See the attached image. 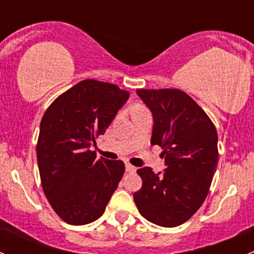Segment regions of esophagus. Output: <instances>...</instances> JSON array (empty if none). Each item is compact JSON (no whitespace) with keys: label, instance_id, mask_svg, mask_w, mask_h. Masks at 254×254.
I'll return each mask as SVG.
<instances>
[{"label":"esophagus","instance_id":"34e87169","mask_svg":"<svg viewBox=\"0 0 254 254\" xmlns=\"http://www.w3.org/2000/svg\"><path fill=\"white\" fill-rule=\"evenodd\" d=\"M125 168H127V172H129V173H134L135 171H136V167L131 166L130 163H127V165H125Z\"/></svg>","mask_w":254,"mask_h":254}]
</instances>
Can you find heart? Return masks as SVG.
<instances>
[{
	"mask_svg": "<svg viewBox=\"0 0 254 254\" xmlns=\"http://www.w3.org/2000/svg\"><path fill=\"white\" fill-rule=\"evenodd\" d=\"M143 109H145V108H143V107H141V106H136V107H135V108H134V113H135V112L143 111Z\"/></svg>",
	"mask_w": 254,
	"mask_h": 254,
	"instance_id": "1",
	"label": "heart"
}]
</instances>
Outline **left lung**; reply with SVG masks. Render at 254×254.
<instances>
[{
	"label": "left lung",
	"instance_id": "left-lung-1",
	"mask_svg": "<svg viewBox=\"0 0 254 254\" xmlns=\"http://www.w3.org/2000/svg\"><path fill=\"white\" fill-rule=\"evenodd\" d=\"M153 115L151 145L162 147L166 170H137L134 193L140 214L152 224L176 227L190 219L209 193L219 158L217 132L206 113L176 88L136 89Z\"/></svg>",
	"mask_w": 254,
	"mask_h": 254
}]
</instances>
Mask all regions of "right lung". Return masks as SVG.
<instances>
[{"label": "right lung", "mask_w": 254, "mask_h": 254, "mask_svg": "<svg viewBox=\"0 0 254 254\" xmlns=\"http://www.w3.org/2000/svg\"><path fill=\"white\" fill-rule=\"evenodd\" d=\"M115 84L84 79L59 96L40 123L37 158L43 190L70 225L103 215L125 172L123 161L97 158L89 150L129 98Z\"/></svg>", "instance_id": "add662e5"}]
</instances>
